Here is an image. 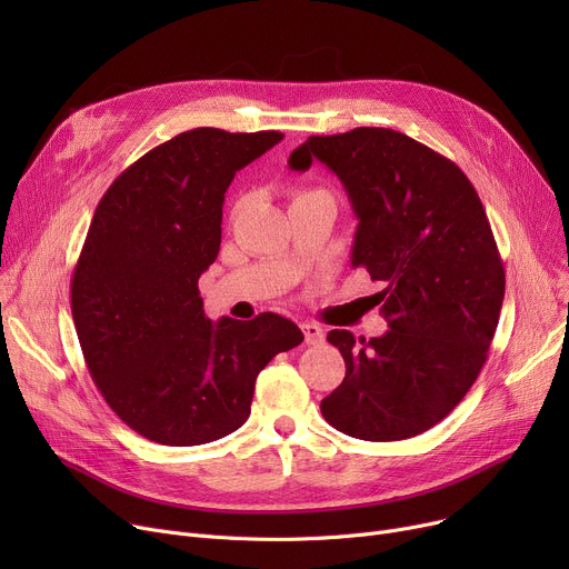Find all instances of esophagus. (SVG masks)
I'll list each match as a JSON object with an SVG mask.
<instances>
[{
  "mask_svg": "<svg viewBox=\"0 0 569 569\" xmlns=\"http://www.w3.org/2000/svg\"><path fill=\"white\" fill-rule=\"evenodd\" d=\"M302 332H305V341H307L309 346H320V343H325V332H322L320 325H316V322H302Z\"/></svg>",
  "mask_w": 569,
  "mask_h": 569,
  "instance_id": "obj_1",
  "label": "esophagus"
}]
</instances>
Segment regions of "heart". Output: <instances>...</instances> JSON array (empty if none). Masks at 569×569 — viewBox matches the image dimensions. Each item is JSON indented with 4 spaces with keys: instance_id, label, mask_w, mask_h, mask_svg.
Segmentation results:
<instances>
[{
    "instance_id": "obj_1",
    "label": "heart",
    "mask_w": 569,
    "mask_h": 569,
    "mask_svg": "<svg viewBox=\"0 0 569 569\" xmlns=\"http://www.w3.org/2000/svg\"><path fill=\"white\" fill-rule=\"evenodd\" d=\"M300 196H307V193H297V198H300Z\"/></svg>"
}]
</instances>
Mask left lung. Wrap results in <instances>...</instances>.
<instances>
[{
  "mask_svg": "<svg viewBox=\"0 0 569 569\" xmlns=\"http://www.w3.org/2000/svg\"><path fill=\"white\" fill-rule=\"evenodd\" d=\"M322 161L343 182L360 226L352 267L385 288L382 337L332 330L346 378L320 412L337 431L403 440L436 427L480 376L505 297V269L470 179L406 133L360 127L311 136L292 170Z\"/></svg>",
  "mask_w": 569,
  "mask_h": 569,
  "instance_id": "left-lung-1",
  "label": "left lung"
}]
</instances>
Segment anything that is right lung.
Instances as JSON below:
<instances>
[{"label":"right lung","instance_id":"obj_1","mask_svg":"<svg viewBox=\"0 0 569 569\" xmlns=\"http://www.w3.org/2000/svg\"><path fill=\"white\" fill-rule=\"evenodd\" d=\"M283 133L200 127L149 149L103 193L71 279L84 365L142 438L189 447L247 422L258 373L305 341L277 313L204 316L198 279L219 256L239 168Z\"/></svg>","mask_w":569,"mask_h":569}]
</instances>
